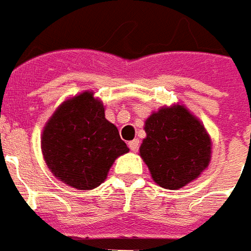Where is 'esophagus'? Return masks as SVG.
Returning a JSON list of instances; mask_svg holds the SVG:
<instances>
[{"instance_id":"esophagus-1","label":"esophagus","mask_w":251,"mask_h":251,"mask_svg":"<svg viewBox=\"0 0 251 251\" xmlns=\"http://www.w3.org/2000/svg\"><path fill=\"white\" fill-rule=\"evenodd\" d=\"M139 144H140V143H139V140H137V139H135V140L129 141V143H128V147H129V150L132 151V152H136V151L139 150Z\"/></svg>"}]
</instances>
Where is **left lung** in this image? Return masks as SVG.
I'll return each instance as SVG.
<instances>
[{"instance_id":"left-lung-1","label":"left lung","mask_w":251,"mask_h":251,"mask_svg":"<svg viewBox=\"0 0 251 251\" xmlns=\"http://www.w3.org/2000/svg\"><path fill=\"white\" fill-rule=\"evenodd\" d=\"M147 136L139 154L157 185L180 189L206 171L212 139L202 122L184 104L164 105L144 123Z\"/></svg>"}]
</instances>
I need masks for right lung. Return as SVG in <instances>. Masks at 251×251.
I'll list each match as a JSON object with an SVG mask.
<instances>
[{"label":"right lung","mask_w":251,"mask_h":251,"mask_svg":"<svg viewBox=\"0 0 251 251\" xmlns=\"http://www.w3.org/2000/svg\"><path fill=\"white\" fill-rule=\"evenodd\" d=\"M41 150L59 181L91 190L105 181L115 160L129 148L105 119L103 101L87 90L58 105L43 127Z\"/></svg>","instance_id":"1"}]
</instances>
